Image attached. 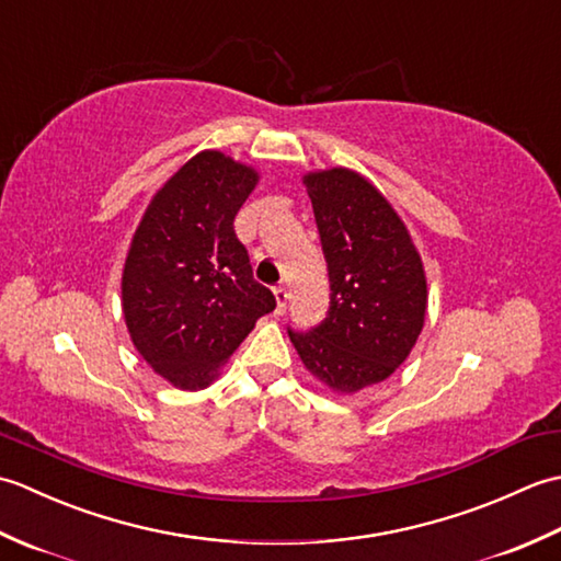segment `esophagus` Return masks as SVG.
<instances>
[{
  "mask_svg": "<svg viewBox=\"0 0 561 561\" xmlns=\"http://www.w3.org/2000/svg\"><path fill=\"white\" fill-rule=\"evenodd\" d=\"M274 299H277V313L282 316L284 311H287V299H289V291L284 284H279V287H274Z\"/></svg>",
  "mask_w": 561,
  "mask_h": 561,
  "instance_id": "34e87169",
  "label": "esophagus"
}]
</instances>
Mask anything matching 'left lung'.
<instances>
[{
    "instance_id": "obj_1",
    "label": "left lung",
    "mask_w": 561,
    "mask_h": 561,
    "mask_svg": "<svg viewBox=\"0 0 561 561\" xmlns=\"http://www.w3.org/2000/svg\"><path fill=\"white\" fill-rule=\"evenodd\" d=\"M328 262L330 308L320 325L289 330L318 380L337 392L380 383L408 359L426 316L422 257L398 211L350 169L304 178Z\"/></svg>"
}]
</instances>
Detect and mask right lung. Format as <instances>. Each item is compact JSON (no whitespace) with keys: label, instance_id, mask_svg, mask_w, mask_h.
Listing matches in <instances>:
<instances>
[{"label":"right lung","instance_id":"right-lung-1","mask_svg":"<svg viewBox=\"0 0 561 561\" xmlns=\"http://www.w3.org/2000/svg\"><path fill=\"white\" fill-rule=\"evenodd\" d=\"M257 173L199 151L141 217L123 270V313L137 352L181 390L207 388L274 294L253 279L233 219Z\"/></svg>","mask_w":561,"mask_h":561}]
</instances>
